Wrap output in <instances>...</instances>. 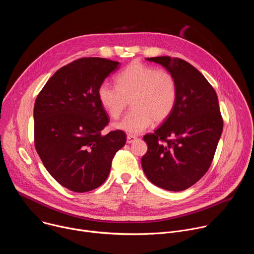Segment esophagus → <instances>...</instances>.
I'll list each match as a JSON object with an SVG mask.
<instances>
[{
  "label": "esophagus",
  "instance_id": "esophagus-1",
  "mask_svg": "<svg viewBox=\"0 0 254 254\" xmlns=\"http://www.w3.org/2000/svg\"><path fill=\"white\" fill-rule=\"evenodd\" d=\"M135 139H136V136H134V135L128 134V135L127 136V143H131V142H133Z\"/></svg>",
  "mask_w": 254,
  "mask_h": 254
}]
</instances>
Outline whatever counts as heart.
I'll list each match as a JSON object with an SVG mask.
<instances>
[{
  "mask_svg": "<svg viewBox=\"0 0 254 254\" xmlns=\"http://www.w3.org/2000/svg\"><path fill=\"white\" fill-rule=\"evenodd\" d=\"M116 85L101 82L97 88V98L114 120L122 117L130 100L132 110L116 125L118 129L128 133H138L153 122L164 123L177 105L178 82L167 70L131 62L116 77Z\"/></svg>",
  "mask_w": 254,
  "mask_h": 254,
  "instance_id": "heart-1",
  "label": "heart"
}]
</instances>
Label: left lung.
<instances>
[{
	"label": "left lung",
	"instance_id": "left-lung-1",
	"mask_svg": "<svg viewBox=\"0 0 254 254\" xmlns=\"http://www.w3.org/2000/svg\"><path fill=\"white\" fill-rule=\"evenodd\" d=\"M166 67L177 79L173 114L153 133L143 135L148 151L141 167L151 182L168 191H184L206 174L223 129L216 91L187 61L169 56L147 58Z\"/></svg>",
	"mask_w": 254,
	"mask_h": 254
}]
</instances>
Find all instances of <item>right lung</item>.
Instances as JSON below:
<instances>
[{
	"instance_id": "add662e5",
	"label": "right lung",
	"mask_w": 254,
	"mask_h": 254,
	"mask_svg": "<svg viewBox=\"0 0 254 254\" xmlns=\"http://www.w3.org/2000/svg\"><path fill=\"white\" fill-rule=\"evenodd\" d=\"M120 62L83 57L49 78L34 105V143L49 174L77 193L96 189L111 172L116 153L127 134L101 130L110 123L97 98L101 82Z\"/></svg>"
}]
</instances>
